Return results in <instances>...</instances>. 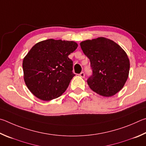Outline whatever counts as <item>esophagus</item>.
<instances>
[{"label": "esophagus", "mask_w": 146, "mask_h": 146, "mask_svg": "<svg viewBox=\"0 0 146 146\" xmlns=\"http://www.w3.org/2000/svg\"><path fill=\"white\" fill-rule=\"evenodd\" d=\"M80 77H81V78H84V77H85V73H84L83 72H81L80 74Z\"/></svg>", "instance_id": "obj_1"}]
</instances>
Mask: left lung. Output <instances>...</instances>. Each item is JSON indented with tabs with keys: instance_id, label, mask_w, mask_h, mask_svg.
Masks as SVG:
<instances>
[{
	"instance_id": "obj_1",
	"label": "left lung",
	"mask_w": 146,
	"mask_h": 146,
	"mask_svg": "<svg viewBox=\"0 0 146 146\" xmlns=\"http://www.w3.org/2000/svg\"><path fill=\"white\" fill-rule=\"evenodd\" d=\"M89 58L93 74L87 83L99 95L111 97L123 88L129 75L130 63L126 52L117 43L99 37L80 43Z\"/></svg>"
}]
</instances>
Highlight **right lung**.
<instances>
[{"mask_svg": "<svg viewBox=\"0 0 146 146\" xmlns=\"http://www.w3.org/2000/svg\"><path fill=\"white\" fill-rule=\"evenodd\" d=\"M78 46L73 41L48 39L31 48L22 66L25 83L33 95L50 101L65 92L75 76L68 55Z\"/></svg>", "mask_w": 146, "mask_h": 146, "instance_id": "obj_1", "label": "right lung"}]
</instances>
